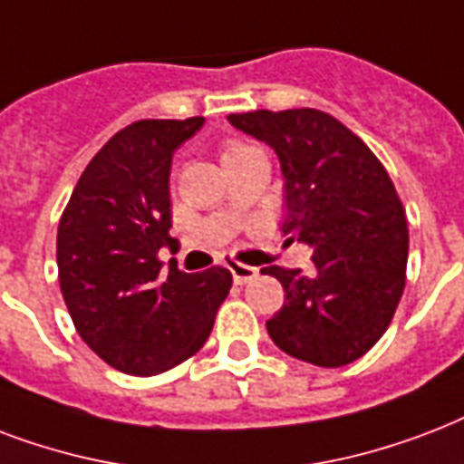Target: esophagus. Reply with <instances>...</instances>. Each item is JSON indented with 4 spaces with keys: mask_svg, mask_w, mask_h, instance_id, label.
<instances>
[{
    "mask_svg": "<svg viewBox=\"0 0 464 464\" xmlns=\"http://www.w3.org/2000/svg\"><path fill=\"white\" fill-rule=\"evenodd\" d=\"M232 278H235L237 285H244V283H251L254 278H258V268L254 266H244V264H232Z\"/></svg>",
    "mask_w": 464,
    "mask_h": 464,
    "instance_id": "1",
    "label": "esophagus"
}]
</instances>
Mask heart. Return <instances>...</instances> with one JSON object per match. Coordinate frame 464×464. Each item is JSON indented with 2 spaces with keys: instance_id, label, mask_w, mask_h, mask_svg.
<instances>
[{
  "instance_id": "heart-1",
  "label": "heart",
  "mask_w": 464,
  "mask_h": 464,
  "mask_svg": "<svg viewBox=\"0 0 464 464\" xmlns=\"http://www.w3.org/2000/svg\"><path fill=\"white\" fill-rule=\"evenodd\" d=\"M251 150H256V147L244 145V142H235V140H229L222 145V164H227V161L237 160V157H242V154L251 152Z\"/></svg>"
}]
</instances>
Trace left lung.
<instances>
[{
    "instance_id": "obj_1",
    "label": "left lung",
    "mask_w": 464,
    "mask_h": 464,
    "mask_svg": "<svg viewBox=\"0 0 464 464\" xmlns=\"http://www.w3.org/2000/svg\"><path fill=\"white\" fill-rule=\"evenodd\" d=\"M227 121L276 150L288 208L283 235L314 249L307 273L264 268L285 290L266 322L273 343L319 368L358 361L387 332L407 283L409 227L392 179L324 111L264 109Z\"/></svg>"
}]
</instances>
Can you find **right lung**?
Wrapping results in <instances>:
<instances>
[{
  "label": "right lung",
  "mask_w": 464,
  "mask_h": 464,
  "mask_svg": "<svg viewBox=\"0 0 464 464\" xmlns=\"http://www.w3.org/2000/svg\"><path fill=\"white\" fill-rule=\"evenodd\" d=\"M203 123L147 118L118 130L60 218L57 278L74 329L128 375H160L198 353L232 288L227 268L183 273L157 256L171 242V157Z\"/></svg>",
  "instance_id": "1"
}]
</instances>
